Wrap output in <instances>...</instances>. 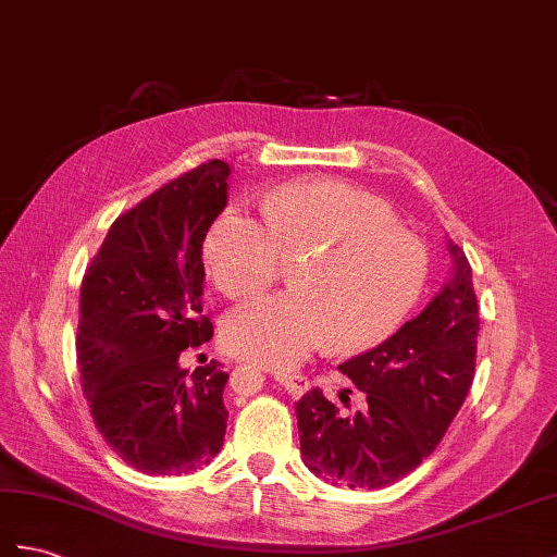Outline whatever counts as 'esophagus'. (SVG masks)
I'll return each instance as SVG.
<instances>
[{
	"instance_id": "1",
	"label": "esophagus",
	"mask_w": 557,
	"mask_h": 557,
	"mask_svg": "<svg viewBox=\"0 0 557 557\" xmlns=\"http://www.w3.org/2000/svg\"><path fill=\"white\" fill-rule=\"evenodd\" d=\"M274 377H276V383L283 389H288V395H293V397H302L309 389V381L300 373H276Z\"/></svg>"
}]
</instances>
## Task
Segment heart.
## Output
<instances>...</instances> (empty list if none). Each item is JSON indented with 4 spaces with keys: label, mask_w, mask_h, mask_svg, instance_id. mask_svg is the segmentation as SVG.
I'll return each mask as SVG.
<instances>
[{
    "label": "heart",
    "mask_w": 557,
    "mask_h": 557,
    "mask_svg": "<svg viewBox=\"0 0 557 557\" xmlns=\"http://www.w3.org/2000/svg\"><path fill=\"white\" fill-rule=\"evenodd\" d=\"M264 220L226 208L202 240V262L228 297L269 288L297 260L290 293L228 311L224 345L267 369H293L329 341L361 351L395 333L423 295L425 243L387 202L341 180L290 182L264 198Z\"/></svg>",
    "instance_id": "1"
}]
</instances>
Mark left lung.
<instances>
[{
  "label": "left lung",
  "instance_id": "left-lung-1",
  "mask_svg": "<svg viewBox=\"0 0 557 557\" xmlns=\"http://www.w3.org/2000/svg\"><path fill=\"white\" fill-rule=\"evenodd\" d=\"M446 248L451 276L428 307L383 345L341 363L363 395L361 409H335L321 389H309L295 406L305 466L329 484L381 490L406 478L437 449L468 397L478 297L463 250L451 240Z\"/></svg>",
  "mask_w": 557,
  "mask_h": 557
}]
</instances>
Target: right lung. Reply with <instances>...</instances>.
I'll return each instance as SVG.
<instances>
[{
	"instance_id": "1",
	"label": "right lung",
	"mask_w": 557,
	"mask_h": 557,
	"mask_svg": "<svg viewBox=\"0 0 557 557\" xmlns=\"http://www.w3.org/2000/svg\"><path fill=\"white\" fill-rule=\"evenodd\" d=\"M232 168L210 160L113 222L79 288L77 363L106 444L146 474H188L220 454L228 411L220 363L180 366L212 337L200 317L202 240Z\"/></svg>"
}]
</instances>
